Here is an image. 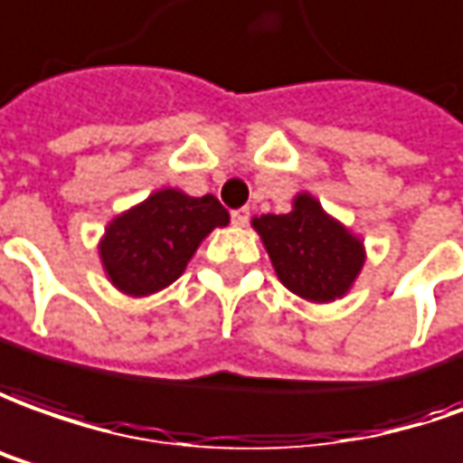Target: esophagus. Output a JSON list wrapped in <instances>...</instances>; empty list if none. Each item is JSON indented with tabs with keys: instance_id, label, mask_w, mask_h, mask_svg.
I'll return each instance as SVG.
<instances>
[{
	"instance_id": "1",
	"label": "esophagus",
	"mask_w": 463,
	"mask_h": 463,
	"mask_svg": "<svg viewBox=\"0 0 463 463\" xmlns=\"http://www.w3.org/2000/svg\"><path fill=\"white\" fill-rule=\"evenodd\" d=\"M250 206H241V209H234V212H232V222L237 226H247L250 224Z\"/></svg>"
}]
</instances>
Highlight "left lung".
I'll return each instance as SVG.
<instances>
[{"mask_svg":"<svg viewBox=\"0 0 463 463\" xmlns=\"http://www.w3.org/2000/svg\"><path fill=\"white\" fill-rule=\"evenodd\" d=\"M277 277L299 298L330 302L343 298L363 267V247L333 222L317 201L299 194L295 212L254 219Z\"/></svg>","mask_w":463,"mask_h":463,"instance_id":"left-lung-1","label":"left lung"}]
</instances>
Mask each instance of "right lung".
<instances>
[{
	"instance_id": "obj_1",
	"label": "right lung",
	"mask_w": 463,
	"mask_h": 463,
	"mask_svg": "<svg viewBox=\"0 0 463 463\" xmlns=\"http://www.w3.org/2000/svg\"><path fill=\"white\" fill-rule=\"evenodd\" d=\"M226 222L229 212L212 194L194 199L156 191L108 226L100 244L105 272L128 295H151L178 279L201 239Z\"/></svg>"
}]
</instances>
